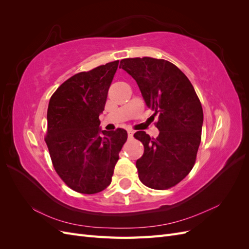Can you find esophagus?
Wrapping results in <instances>:
<instances>
[{
  "mask_svg": "<svg viewBox=\"0 0 249 249\" xmlns=\"http://www.w3.org/2000/svg\"><path fill=\"white\" fill-rule=\"evenodd\" d=\"M133 135H134V131L133 130H127V136H129V138H133Z\"/></svg>",
  "mask_w": 249,
  "mask_h": 249,
  "instance_id": "esophagus-1",
  "label": "esophagus"
}]
</instances>
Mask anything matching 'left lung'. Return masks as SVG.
Segmentation results:
<instances>
[{
	"label": "left lung",
	"mask_w": 249,
	"mask_h": 249,
	"mask_svg": "<svg viewBox=\"0 0 249 249\" xmlns=\"http://www.w3.org/2000/svg\"><path fill=\"white\" fill-rule=\"evenodd\" d=\"M120 69L137 82L146 106L159 114L157 138L138 131L144 153L136 162L139 179L156 190L176 186L193 168L201 139L202 107L185 73L171 62L150 57L126 58Z\"/></svg>",
	"instance_id": "1"
}]
</instances>
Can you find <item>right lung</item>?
<instances>
[{
    "label": "right lung",
    "mask_w": 249,
    "mask_h": 249,
    "mask_svg": "<svg viewBox=\"0 0 249 249\" xmlns=\"http://www.w3.org/2000/svg\"><path fill=\"white\" fill-rule=\"evenodd\" d=\"M118 62L76 73L57 88L49 103L44 140L53 166L63 182L79 193L94 194L110 185L127 138L124 129L99 135V116Z\"/></svg>",
    "instance_id": "1"
}]
</instances>
